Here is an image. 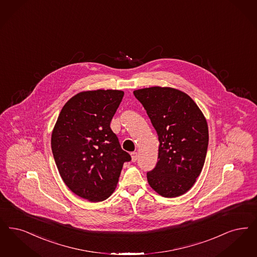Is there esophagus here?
<instances>
[{
  "mask_svg": "<svg viewBox=\"0 0 257 257\" xmlns=\"http://www.w3.org/2000/svg\"><path fill=\"white\" fill-rule=\"evenodd\" d=\"M131 158H132V162H136L138 160V153L137 152H132L131 153Z\"/></svg>",
  "mask_w": 257,
  "mask_h": 257,
  "instance_id": "34e87169",
  "label": "esophagus"
}]
</instances>
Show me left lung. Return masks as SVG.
<instances>
[{
    "mask_svg": "<svg viewBox=\"0 0 257 257\" xmlns=\"http://www.w3.org/2000/svg\"><path fill=\"white\" fill-rule=\"evenodd\" d=\"M159 137V161L147 173L155 191L165 198L186 193L202 172L208 145L204 113L185 92L155 86L134 91Z\"/></svg>",
    "mask_w": 257,
    "mask_h": 257,
    "instance_id": "obj_1",
    "label": "left lung"
}]
</instances>
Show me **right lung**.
<instances>
[{"mask_svg": "<svg viewBox=\"0 0 257 257\" xmlns=\"http://www.w3.org/2000/svg\"><path fill=\"white\" fill-rule=\"evenodd\" d=\"M124 92L95 90L78 92L64 105L52 133V150L63 182L90 202L112 195L125 162L110 127Z\"/></svg>", "mask_w": 257, "mask_h": 257, "instance_id": "obj_1", "label": "right lung"}]
</instances>
